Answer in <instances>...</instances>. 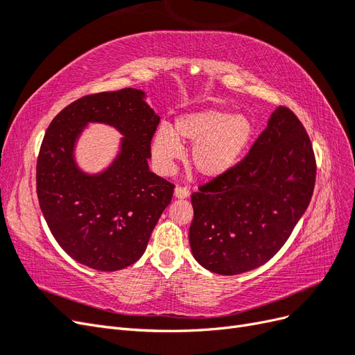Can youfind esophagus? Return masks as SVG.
<instances>
[{"label":"esophagus","instance_id":"esophagus-1","mask_svg":"<svg viewBox=\"0 0 355 355\" xmlns=\"http://www.w3.org/2000/svg\"><path fill=\"white\" fill-rule=\"evenodd\" d=\"M189 189L185 187H176L175 188V197L176 198H188L189 197Z\"/></svg>","mask_w":355,"mask_h":355}]
</instances>
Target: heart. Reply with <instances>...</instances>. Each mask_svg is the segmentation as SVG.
<instances>
[{
	"label": "heart",
	"mask_w": 355,
	"mask_h": 355,
	"mask_svg": "<svg viewBox=\"0 0 355 355\" xmlns=\"http://www.w3.org/2000/svg\"><path fill=\"white\" fill-rule=\"evenodd\" d=\"M254 136V124L247 115L222 110H202L178 118L175 132L161 125L153 137L151 153L161 173H170L182 157V142L194 144L191 164L202 178L227 175L240 163Z\"/></svg>",
	"instance_id": "b5f03b06"
}]
</instances>
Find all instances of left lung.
<instances>
[{"label": "left lung", "instance_id": "obj_1", "mask_svg": "<svg viewBox=\"0 0 355 355\" xmlns=\"http://www.w3.org/2000/svg\"><path fill=\"white\" fill-rule=\"evenodd\" d=\"M313 145L299 118L277 108L240 163L191 196L189 244L196 261L220 275L266 263L302 218L315 185Z\"/></svg>", "mask_w": 355, "mask_h": 355}]
</instances>
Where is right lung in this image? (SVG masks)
<instances>
[{
	"mask_svg": "<svg viewBox=\"0 0 355 355\" xmlns=\"http://www.w3.org/2000/svg\"><path fill=\"white\" fill-rule=\"evenodd\" d=\"M89 122L125 136L113 164L96 175L84 174L73 158ZM158 123L145 92L132 87L84 96L53 118L37 159V196L53 237L72 259L118 271L144 254L175 188L148 166Z\"/></svg>",
	"mask_w": 355,
	"mask_h": 355,
	"instance_id": "right-lung-1",
	"label": "right lung"
}]
</instances>
